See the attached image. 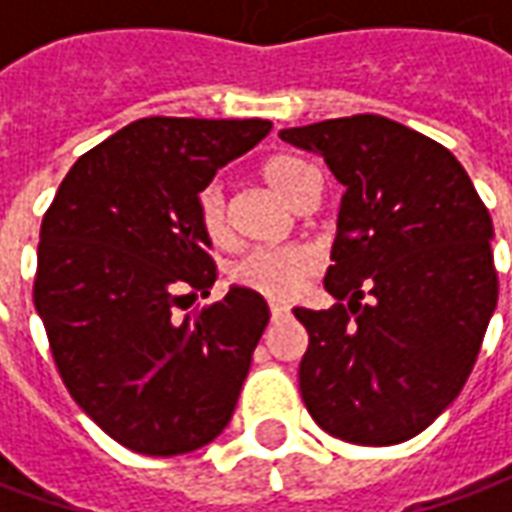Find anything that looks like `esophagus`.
Masks as SVG:
<instances>
[{
	"label": "esophagus",
	"instance_id": "obj_1",
	"mask_svg": "<svg viewBox=\"0 0 512 512\" xmlns=\"http://www.w3.org/2000/svg\"><path fill=\"white\" fill-rule=\"evenodd\" d=\"M290 307L285 301H271V321H282V318H288Z\"/></svg>",
	"mask_w": 512,
	"mask_h": 512
}]
</instances>
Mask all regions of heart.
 <instances>
[{
  "label": "heart",
  "mask_w": 512,
  "mask_h": 512,
  "mask_svg": "<svg viewBox=\"0 0 512 512\" xmlns=\"http://www.w3.org/2000/svg\"><path fill=\"white\" fill-rule=\"evenodd\" d=\"M315 169L304 158L277 153L268 156L260 164V178L266 180L279 197L293 205L296 194L304 186V180L312 178ZM197 219L202 233L208 235L213 244H224L230 238L227 227V208H224V191L213 183L200 191L197 197ZM315 271V255L307 246H279V249H257L233 268V279L244 288L263 293L268 299H288L304 288V282Z\"/></svg>",
  "instance_id": "b5f03b06"
}]
</instances>
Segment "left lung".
<instances>
[{"label":"left lung","mask_w":512,"mask_h":512,"mask_svg":"<svg viewBox=\"0 0 512 512\" xmlns=\"http://www.w3.org/2000/svg\"><path fill=\"white\" fill-rule=\"evenodd\" d=\"M345 186L310 334L304 406L351 444H400L458 397L496 310L494 224L447 147L378 115L282 128Z\"/></svg>","instance_id":"1"}]
</instances>
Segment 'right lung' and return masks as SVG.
Wrapping results in <instances>:
<instances>
[{"instance_id":"right-lung-1","label":"right lung","mask_w":512,"mask_h":512,"mask_svg":"<svg viewBox=\"0 0 512 512\" xmlns=\"http://www.w3.org/2000/svg\"><path fill=\"white\" fill-rule=\"evenodd\" d=\"M268 120L145 117L84 153L43 216L35 310L71 397L142 455H183L233 417L266 299L252 288L180 315L211 288L197 197Z\"/></svg>"}]
</instances>
